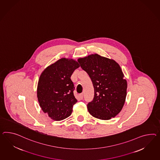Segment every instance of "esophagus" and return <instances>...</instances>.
Masks as SVG:
<instances>
[{
	"label": "esophagus",
	"mask_w": 160,
	"mask_h": 160,
	"mask_svg": "<svg viewBox=\"0 0 160 160\" xmlns=\"http://www.w3.org/2000/svg\"><path fill=\"white\" fill-rule=\"evenodd\" d=\"M83 93H81V94H79V98L80 100H82L83 99Z\"/></svg>",
	"instance_id": "esophagus-1"
}]
</instances>
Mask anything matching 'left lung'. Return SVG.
<instances>
[{"label":"left lung","mask_w":160,"mask_h":160,"mask_svg":"<svg viewBox=\"0 0 160 160\" xmlns=\"http://www.w3.org/2000/svg\"><path fill=\"white\" fill-rule=\"evenodd\" d=\"M78 62L94 87V98L87 105L89 112L102 120L115 117L122 109L127 94V82L120 66L98 54L79 58Z\"/></svg>","instance_id":"1"}]
</instances>
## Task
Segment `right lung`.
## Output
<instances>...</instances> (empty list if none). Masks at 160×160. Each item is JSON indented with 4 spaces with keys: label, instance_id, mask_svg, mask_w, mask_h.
Segmentation results:
<instances>
[{
    "label": "right lung",
    "instance_id": "1",
    "mask_svg": "<svg viewBox=\"0 0 160 160\" xmlns=\"http://www.w3.org/2000/svg\"><path fill=\"white\" fill-rule=\"evenodd\" d=\"M74 59L62 58L42 72L37 87V98L42 110L54 121H61L71 114L77 100L71 77L79 67Z\"/></svg>",
    "mask_w": 160,
    "mask_h": 160
}]
</instances>
